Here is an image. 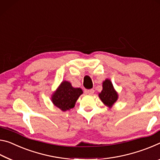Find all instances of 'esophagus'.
<instances>
[{"label": "esophagus", "mask_w": 160, "mask_h": 160, "mask_svg": "<svg viewBox=\"0 0 160 160\" xmlns=\"http://www.w3.org/2000/svg\"><path fill=\"white\" fill-rule=\"evenodd\" d=\"M86 92L88 94H89V95H93L94 93V90L93 89H88V90H86Z\"/></svg>", "instance_id": "34e87169"}]
</instances>
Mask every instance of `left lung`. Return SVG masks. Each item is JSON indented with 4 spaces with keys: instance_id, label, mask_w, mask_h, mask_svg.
Wrapping results in <instances>:
<instances>
[{
    "instance_id": "8db88e82",
    "label": "left lung",
    "mask_w": 160,
    "mask_h": 160,
    "mask_svg": "<svg viewBox=\"0 0 160 160\" xmlns=\"http://www.w3.org/2000/svg\"><path fill=\"white\" fill-rule=\"evenodd\" d=\"M98 96L101 101L109 108H111L112 105L116 103L118 95L110 79L107 78L103 82V90L98 94Z\"/></svg>"
}]
</instances>
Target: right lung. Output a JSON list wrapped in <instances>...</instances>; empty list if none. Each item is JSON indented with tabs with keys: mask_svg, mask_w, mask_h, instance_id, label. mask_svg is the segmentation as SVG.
<instances>
[{
	"mask_svg": "<svg viewBox=\"0 0 160 160\" xmlns=\"http://www.w3.org/2000/svg\"><path fill=\"white\" fill-rule=\"evenodd\" d=\"M83 93L82 88H74L67 81L62 82L52 96V101L54 106L66 111L73 108L78 97Z\"/></svg>",
	"mask_w": 160,
	"mask_h": 160,
	"instance_id": "add662e5",
	"label": "right lung"
}]
</instances>
